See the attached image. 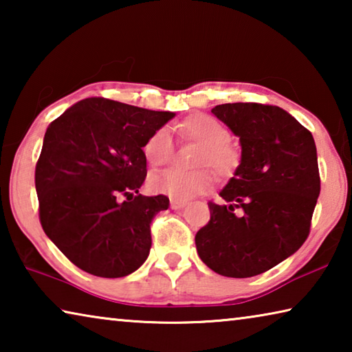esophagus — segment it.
Masks as SVG:
<instances>
[{
	"mask_svg": "<svg viewBox=\"0 0 352 352\" xmlns=\"http://www.w3.org/2000/svg\"><path fill=\"white\" fill-rule=\"evenodd\" d=\"M186 206V201H180V200H170V208L172 210H182V208Z\"/></svg>",
	"mask_w": 352,
	"mask_h": 352,
	"instance_id": "34e87169",
	"label": "esophagus"
}]
</instances>
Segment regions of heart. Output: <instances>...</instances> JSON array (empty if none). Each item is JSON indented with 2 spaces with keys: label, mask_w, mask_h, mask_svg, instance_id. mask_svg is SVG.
<instances>
[{
  "label": "heart",
  "mask_w": 352,
  "mask_h": 352,
  "mask_svg": "<svg viewBox=\"0 0 352 352\" xmlns=\"http://www.w3.org/2000/svg\"><path fill=\"white\" fill-rule=\"evenodd\" d=\"M178 130L186 140L204 146L197 164L211 166L222 177L233 175L241 164V151L230 142V129L217 118L206 113H194L178 124ZM174 153V142L168 127H160L148 136L144 144L146 162L152 168L168 164ZM151 188L155 192L169 195L170 199L186 201L206 192L212 186L214 175L210 169L186 172L168 169L151 177Z\"/></svg>",
  "instance_id": "b5f03b06"
}]
</instances>
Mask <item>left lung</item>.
Segmentation results:
<instances>
[{"mask_svg": "<svg viewBox=\"0 0 352 352\" xmlns=\"http://www.w3.org/2000/svg\"><path fill=\"white\" fill-rule=\"evenodd\" d=\"M239 136L242 158L222 204L195 234L200 259L230 278L261 275L307 239L320 195L312 133L276 105L236 102L211 110Z\"/></svg>", "mask_w": 352, "mask_h": 352, "instance_id": "obj_1", "label": "left lung"}]
</instances>
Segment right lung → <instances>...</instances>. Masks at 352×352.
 <instances>
[{"label": "right lung", "mask_w": 352, "mask_h": 352, "mask_svg": "<svg viewBox=\"0 0 352 352\" xmlns=\"http://www.w3.org/2000/svg\"><path fill=\"white\" fill-rule=\"evenodd\" d=\"M174 118L105 98L71 107L46 129L37 166L41 228L80 270L121 278L144 264L166 195L140 194L146 141Z\"/></svg>", "instance_id": "right-lung-1"}]
</instances>
